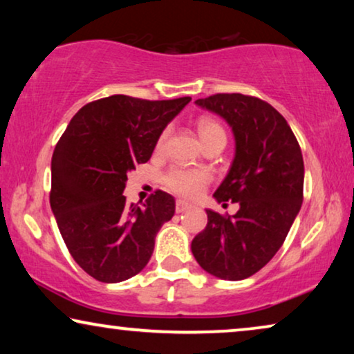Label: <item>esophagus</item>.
<instances>
[{
	"label": "esophagus",
	"instance_id": "1",
	"mask_svg": "<svg viewBox=\"0 0 354 354\" xmlns=\"http://www.w3.org/2000/svg\"><path fill=\"white\" fill-rule=\"evenodd\" d=\"M188 207H192L190 203H187V201H183V200H177V201H176V211H177V212L187 211Z\"/></svg>",
	"mask_w": 354,
	"mask_h": 354
}]
</instances>
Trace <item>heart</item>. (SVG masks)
I'll return each instance as SVG.
<instances>
[{
	"label": "heart",
	"instance_id": "b5f03b06",
	"mask_svg": "<svg viewBox=\"0 0 354 354\" xmlns=\"http://www.w3.org/2000/svg\"><path fill=\"white\" fill-rule=\"evenodd\" d=\"M198 132H200L203 142L209 143L216 138H225V130L217 120L211 118H201L198 120ZM169 137V129H164L158 135L156 143H154V151L161 153L166 147ZM211 180L209 171L201 167H185V166H172L162 176V185L176 195L193 198L205 190V187Z\"/></svg>",
	"mask_w": 354,
	"mask_h": 354
}]
</instances>
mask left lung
Listing matches in <instances>:
<instances>
[{
    "label": "left lung",
    "instance_id": "8db88e82",
    "mask_svg": "<svg viewBox=\"0 0 354 354\" xmlns=\"http://www.w3.org/2000/svg\"><path fill=\"white\" fill-rule=\"evenodd\" d=\"M196 104L219 114L234 130L235 159L214 196L239 203L235 216L207 209V225L192 241L206 272L243 280L263 269L283 245L303 203L304 164L298 140L268 101L216 93Z\"/></svg>",
    "mask_w": 354,
    "mask_h": 354
}]
</instances>
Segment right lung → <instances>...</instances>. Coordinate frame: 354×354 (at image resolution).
<instances>
[{
	"mask_svg": "<svg viewBox=\"0 0 354 354\" xmlns=\"http://www.w3.org/2000/svg\"><path fill=\"white\" fill-rule=\"evenodd\" d=\"M190 96L149 101L113 95L85 104L61 135L51 159L50 205L62 240L91 277L115 283L148 264L154 239L176 212L156 190L143 207L122 195L127 172L151 158L164 127Z\"/></svg>",
	"mask_w": 354,
	"mask_h": 354,
	"instance_id": "right-lung-1",
	"label": "right lung"
}]
</instances>
